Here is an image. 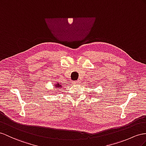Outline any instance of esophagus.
<instances>
[{"label":"esophagus","instance_id":"esophagus-1","mask_svg":"<svg viewBox=\"0 0 146 146\" xmlns=\"http://www.w3.org/2000/svg\"><path fill=\"white\" fill-rule=\"evenodd\" d=\"M80 84L79 81H74L73 82V84Z\"/></svg>","mask_w":146,"mask_h":146}]
</instances>
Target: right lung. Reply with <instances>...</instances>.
<instances>
[{
	"instance_id": "add662e5",
	"label": "right lung",
	"mask_w": 146,
	"mask_h": 146,
	"mask_svg": "<svg viewBox=\"0 0 146 146\" xmlns=\"http://www.w3.org/2000/svg\"><path fill=\"white\" fill-rule=\"evenodd\" d=\"M55 87H57V88H61L62 87V86L60 84H56L55 86Z\"/></svg>"
}]
</instances>
